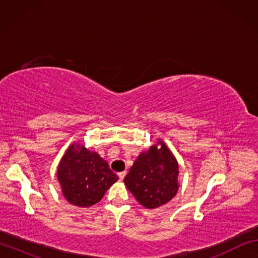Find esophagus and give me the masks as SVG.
<instances>
[{
  "label": "esophagus",
  "instance_id": "esophagus-1",
  "mask_svg": "<svg viewBox=\"0 0 258 258\" xmlns=\"http://www.w3.org/2000/svg\"><path fill=\"white\" fill-rule=\"evenodd\" d=\"M125 175H126V172H125V171H124V172H119V173H118L119 179H123V178L125 177Z\"/></svg>",
  "mask_w": 258,
  "mask_h": 258
}]
</instances>
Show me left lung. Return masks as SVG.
<instances>
[{
	"mask_svg": "<svg viewBox=\"0 0 258 258\" xmlns=\"http://www.w3.org/2000/svg\"><path fill=\"white\" fill-rule=\"evenodd\" d=\"M178 173L176 157L158 139L156 144L138 156L124 183L142 206L154 210L176 195Z\"/></svg>",
	"mask_w": 258,
	"mask_h": 258,
	"instance_id": "1",
	"label": "left lung"
}]
</instances>
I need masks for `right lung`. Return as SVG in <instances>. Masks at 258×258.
I'll return each instance as SVG.
<instances>
[{
	"mask_svg": "<svg viewBox=\"0 0 258 258\" xmlns=\"http://www.w3.org/2000/svg\"><path fill=\"white\" fill-rule=\"evenodd\" d=\"M57 179L70 204L90 207L102 200L118 176L96 152L74 142L58 163Z\"/></svg>",
	"mask_w": 258,
	"mask_h": 258,
	"instance_id": "right-lung-1",
	"label": "right lung"
}]
</instances>
